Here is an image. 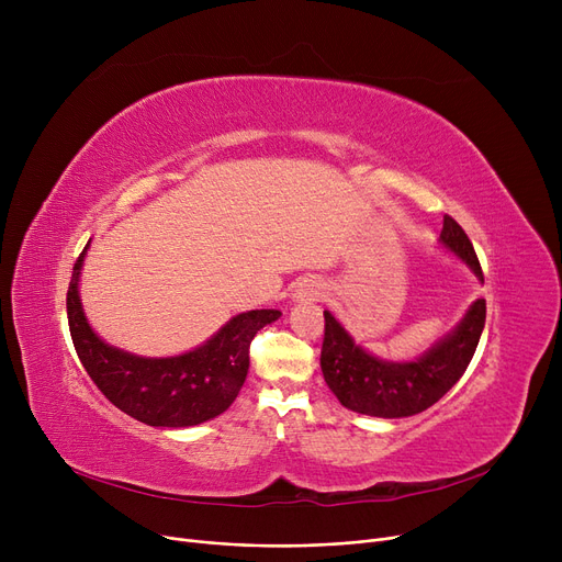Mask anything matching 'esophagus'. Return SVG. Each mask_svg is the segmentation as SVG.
Returning <instances> with one entry per match:
<instances>
[{"label": "esophagus", "mask_w": 562, "mask_h": 562, "mask_svg": "<svg viewBox=\"0 0 562 562\" xmlns=\"http://www.w3.org/2000/svg\"><path fill=\"white\" fill-rule=\"evenodd\" d=\"M321 296V284L314 280H303L299 289L293 291V301H314Z\"/></svg>", "instance_id": "esophagus-1"}]
</instances>
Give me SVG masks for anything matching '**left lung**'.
I'll return each mask as SVG.
<instances>
[{
    "label": "left lung",
    "instance_id": "obj_1",
    "mask_svg": "<svg viewBox=\"0 0 562 562\" xmlns=\"http://www.w3.org/2000/svg\"><path fill=\"white\" fill-rule=\"evenodd\" d=\"M439 246L483 282V271L464 229L445 216ZM326 337L321 371L339 403L358 415L401 419L419 415L445 396L467 371L485 328V299L469 305L458 326L437 339L415 360H382L356 344L350 333L326 310Z\"/></svg>",
    "mask_w": 562,
    "mask_h": 562
}]
</instances>
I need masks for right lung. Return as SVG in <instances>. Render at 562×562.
I'll use <instances>...</instances> for the list:
<instances>
[{
    "instance_id": "right-lung-1",
    "label": "right lung",
    "mask_w": 562,
    "mask_h": 562,
    "mask_svg": "<svg viewBox=\"0 0 562 562\" xmlns=\"http://www.w3.org/2000/svg\"><path fill=\"white\" fill-rule=\"evenodd\" d=\"M88 248L91 241L72 269L68 323L77 356L98 390L125 415L155 428H189L223 415L246 382L252 337L278 321L282 312H241L210 339L180 356L143 358L106 344L88 323L79 296Z\"/></svg>"
}]
</instances>
